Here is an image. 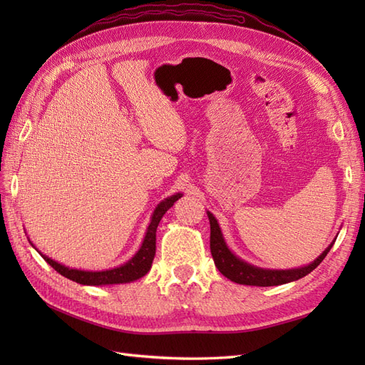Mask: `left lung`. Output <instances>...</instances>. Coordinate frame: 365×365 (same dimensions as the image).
Here are the masks:
<instances>
[{
  "label": "left lung",
  "mask_w": 365,
  "mask_h": 365,
  "mask_svg": "<svg viewBox=\"0 0 365 365\" xmlns=\"http://www.w3.org/2000/svg\"><path fill=\"white\" fill-rule=\"evenodd\" d=\"M210 220V250H212V256L215 260L216 268L220 274H224L227 279L239 284H250V286H279L289 282H295L298 279L304 277L309 272H312L323 259L327 256L330 248L334 247L335 240L330 244L319 256L309 264L300 268L292 269H268L254 267V264L242 260L236 254L231 251L224 239L222 231H220L217 219L213 213L207 212Z\"/></svg>",
  "instance_id": "obj_1"
}]
</instances>
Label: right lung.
<instances>
[{"label": "right lung", "mask_w": 365, "mask_h": 365, "mask_svg": "<svg viewBox=\"0 0 365 365\" xmlns=\"http://www.w3.org/2000/svg\"><path fill=\"white\" fill-rule=\"evenodd\" d=\"M182 193H175L169 197L163 200L155 210H153L150 224L146 230L145 239H143V244L140 250L134 254V257L129 259L126 263L120 264V267L105 269V271H83V269H74L65 267L62 263H58L56 260L50 259L46 254L39 251L41 256L43 257L53 269H56L63 277H67L76 283L88 284V286H103V284H120V283H130L141 279L143 275H146L152 267L153 257H155V242H157V227L160 224L161 217L164 213L180 200ZM31 244V242H30ZM33 245V244H31ZM35 247V245H33ZM36 250V248H35ZM38 251V250H36Z\"/></svg>", "instance_id": "1"}]
</instances>
